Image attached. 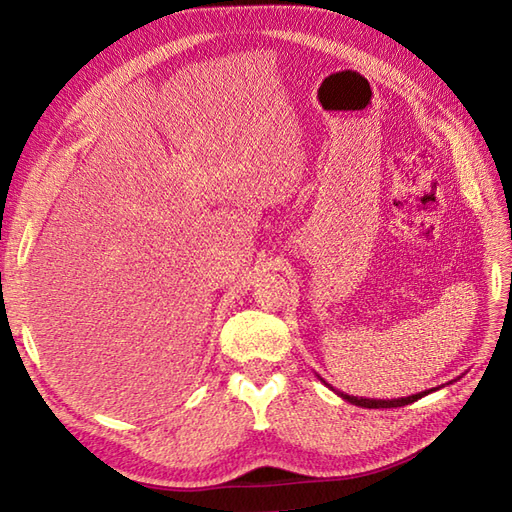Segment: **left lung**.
Here are the masks:
<instances>
[{
  "label": "left lung",
  "mask_w": 512,
  "mask_h": 512,
  "mask_svg": "<svg viewBox=\"0 0 512 512\" xmlns=\"http://www.w3.org/2000/svg\"><path fill=\"white\" fill-rule=\"evenodd\" d=\"M429 391H422V394H413V396H407V398H398V400H369V398H356V396H347V394H341L343 400L352 402V405H358V407H365V409H389V407H405V405H411V402H416L418 398L427 396Z\"/></svg>",
  "instance_id": "left-lung-1"
}]
</instances>
